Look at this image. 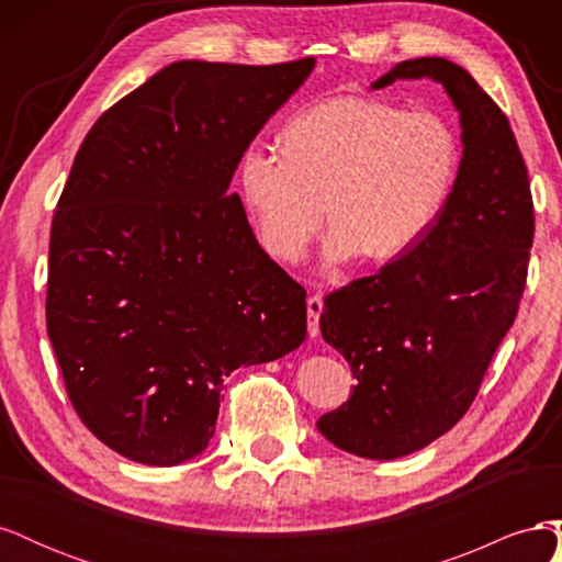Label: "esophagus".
<instances>
[{
	"mask_svg": "<svg viewBox=\"0 0 562 562\" xmlns=\"http://www.w3.org/2000/svg\"><path fill=\"white\" fill-rule=\"evenodd\" d=\"M321 312H323V297L321 295H312L307 300V333L310 337H316L318 335V318H321Z\"/></svg>",
	"mask_w": 562,
	"mask_h": 562,
	"instance_id": "obj_1",
	"label": "esophagus"
}]
</instances>
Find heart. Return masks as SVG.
Returning a JSON list of instances; mask_svg holds the SVG:
<instances>
[{
  "label": "heart",
  "mask_w": 562,
  "mask_h": 562,
  "mask_svg": "<svg viewBox=\"0 0 562 562\" xmlns=\"http://www.w3.org/2000/svg\"><path fill=\"white\" fill-rule=\"evenodd\" d=\"M281 157L248 147L236 187L262 248L295 262L323 225L328 260L389 262L438 223L454 190L459 138L446 116L366 95L321 100L288 119Z\"/></svg>",
  "instance_id": "heart-1"
}]
</instances>
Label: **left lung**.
Returning <instances> with one entry per match:
<instances>
[{"label":"left lung","mask_w":562,"mask_h":562,"mask_svg":"<svg viewBox=\"0 0 562 562\" xmlns=\"http://www.w3.org/2000/svg\"><path fill=\"white\" fill-rule=\"evenodd\" d=\"M398 79L446 89L462 126V161L424 239L323 300L321 335L359 384L316 429L366 459L427 448L464 417L514 326L535 236L527 168L495 100L446 58L403 60L370 89Z\"/></svg>","instance_id":"obj_1"}]
</instances>
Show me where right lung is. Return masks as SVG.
Here are the masks:
<instances>
[{
  "mask_svg": "<svg viewBox=\"0 0 562 562\" xmlns=\"http://www.w3.org/2000/svg\"><path fill=\"white\" fill-rule=\"evenodd\" d=\"M316 60H180L83 138L48 244L46 328L77 415L133 462L209 448L223 380L307 335V293L229 182Z\"/></svg>",
  "mask_w": 562,
  "mask_h": 562,
  "instance_id": "right-lung-1",
  "label": "right lung"
}]
</instances>
